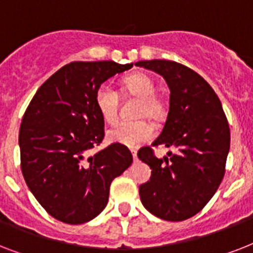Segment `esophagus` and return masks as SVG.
Returning a JSON list of instances; mask_svg holds the SVG:
<instances>
[{"mask_svg": "<svg viewBox=\"0 0 253 253\" xmlns=\"http://www.w3.org/2000/svg\"><path fill=\"white\" fill-rule=\"evenodd\" d=\"M131 154H132V159H134V162H136L138 160V155H136V151H131Z\"/></svg>", "mask_w": 253, "mask_h": 253, "instance_id": "obj_1", "label": "esophagus"}]
</instances>
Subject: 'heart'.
I'll return each mask as SVG.
<instances>
[{"mask_svg":"<svg viewBox=\"0 0 253 253\" xmlns=\"http://www.w3.org/2000/svg\"><path fill=\"white\" fill-rule=\"evenodd\" d=\"M123 93L132 94L140 98L138 114L148 115L151 118L159 119L164 115V103L155 95L156 86L154 80L146 73H132L128 75L121 83ZM94 103L99 115L106 123H114L118 118L119 97L115 89L109 84L98 86L94 94ZM155 134L154 126L144 119L127 121L114 126L107 131L106 138L110 143L121 146L135 147L152 139Z\"/></svg>","mask_w":253,"mask_h":253,"instance_id":"b5f03b06","label":"heart"}]
</instances>
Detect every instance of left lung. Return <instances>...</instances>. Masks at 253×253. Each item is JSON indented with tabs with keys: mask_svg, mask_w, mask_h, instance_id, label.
<instances>
[{
	"mask_svg": "<svg viewBox=\"0 0 253 253\" xmlns=\"http://www.w3.org/2000/svg\"><path fill=\"white\" fill-rule=\"evenodd\" d=\"M136 67L159 73L169 87V111L152 146L174 147L158 159L150 147L138 158L150 166L151 178L139 186L143 206L164 220H185L211 200L224 176L230 128L218 95L196 73L176 61L143 60Z\"/></svg>",
	"mask_w": 253,
	"mask_h": 253,
	"instance_id": "left-lung-1",
	"label": "left lung"
}]
</instances>
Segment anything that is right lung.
<instances>
[{
	"label": "right lung",
	"mask_w": 253,
	"mask_h": 253,
	"mask_svg": "<svg viewBox=\"0 0 253 253\" xmlns=\"http://www.w3.org/2000/svg\"><path fill=\"white\" fill-rule=\"evenodd\" d=\"M132 68L115 61H73L55 72L31 99L19 128L22 174L34 197L64 223L89 222L106 208L111 181L132 163L127 147L103 139L94 103L98 86Z\"/></svg>",
	"instance_id": "1"
}]
</instances>
